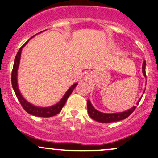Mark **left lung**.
Returning a JSON list of instances; mask_svg holds the SVG:
<instances>
[{"label":"left lung","mask_w":158,"mask_h":158,"mask_svg":"<svg viewBox=\"0 0 158 158\" xmlns=\"http://www.w3.org/2000/svg\"><path fill=\"white\" fill-rule=\"evenodd\" d=\"M145 66H146V63L145 61L143 63L142 65V73L144 74V76L146 77V73H145ZM145 91V90H144ZM141 98H140L138 100V102L136 103V105L138 106L139 104L140 101H141ZM136 106H133L131 109L127 110L125 111H122V112H116V113H111V114H108V113H103L101 111H98L95 109V108L92 106V105L91 104V102L88 100L87 101V109H88V113L91 118H92L93 120L96 121V122H102V123H109V122H118V121L123 120V119L127 118L134 111H135Z\"/></svg>","instance_id":"1"}]
</instances>
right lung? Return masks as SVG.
Instances as JSON below:
<instances>
[{"mask_svg":"<svg viewBox=\"0 0 158 158\" xmlns=\"http://www.w3.org/2000/svg\"><path fill=\"white\" fill-rule=\"evenodd\" d=\"M33 36H32L31 38H33ZM31 38H30V39H31ZM29 40L27 41V42L19 49L18 52H17V55H16L15 60H14V66H13L12 74H11V82H12L13 89H14V92H15L16 95H17V98H18L19 102H20V103L21 104L22 107L23 108V109H24L27 112L32 114V115L37 116V117H52V116L56 115V114H57L58 113H60V111H61L63 107L65 106V104H66V100L69 98V95H71L73 89L76 88V85H78V83L73 84V85L68 89L67 92L65 93L64 96L62 98V99L60 100L58 103L54 105V106H49V107H38V106H33V105L28 102L23 98V95H21V93H20V90H19L18 89V85H17V70H18L19 64H20V56H21L22 49H23V47H25V45L27 44V42Z\"/></svg>","mask_w":158,"mask_h":158,"instance_id":"add662e5","label":"right lung"}]
</instances>
